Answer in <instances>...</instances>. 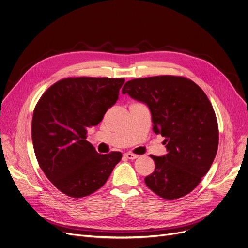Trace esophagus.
I'll use <instances>...</instances> for the list:
<instances>
[{"instance_id": "obj_1", "label": "esophagus", "mask_w": 248, "mask_h": 248, "mask_svg": "<svg viewBox=\"0 0 248 248\" xmlns=\"http://www.w3.org/2000/svg\"><path fill=\"white\" fill-rule=\"evenodd\" d=\"M124 155L126 159H129V160H135V159H137L139 157L138 155H135L133 153H125Z\"/></svg>"}]
</instances>
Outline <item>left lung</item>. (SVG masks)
I'll return each instance as SVG.
<instances>
[{
    "mask_svg": "<svg viewBox=\"0 0 248 248\" xmlns=\"http://www.w3.org/2000/svg\"><path fill=\"white\" fill-rule=\"evenodd\" d=\"M123 94L150 108L153 131L165 137L167 154L150 157L155 171L146 185L167 200L181 198L200 183L215 159L219 132L204 91L185 77L162 75L127 81Z\"/></svg>",
    "mask_w": 248,
    "mask_h": 248,
    "instance_id": "8db88e82",
    "label": "left lung"
}]
</instances>
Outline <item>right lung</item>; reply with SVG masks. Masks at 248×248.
<instances>
[{
	"label": "right lung",
	"instance_id": "1",
	"mask_svg": "<svg viewBox=\"0 0 248 248\" xmlns=\"http://www.w3.org/2000/svg\"><path fill=\"white\" fill-rule=\"evenodd\" d=\"M124 78L73 77L50 86L36 104L32 140L46 177L67 196L82 198L102 187L122 153L98 154L86 140L119 99Z\"/></svg>",
	"mask_w": 248,
	"mask_h": 248
}]
</instances>
